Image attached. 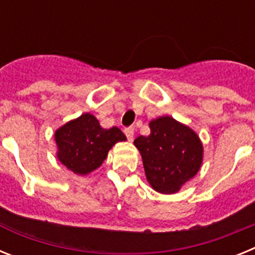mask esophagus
Instances as JSON below:
<instances>
[{
    "label": "esophagus",
    "instance_id": "obj_1",
    "mask_svg": "<svg viewBox=\"0 0 255 255\" xmlns=\"http://www.w3.org/2000/svg\"><path fill=\"white\" fill-rule=\"evenodd\" d=\"M124 132H125L126 138L129 139L130 141H131L132 139H134V128H131V126H129V128H125Z\"/></svg>",
    "mask_w": 255,
    "mask_h": 255
}]
</instances>
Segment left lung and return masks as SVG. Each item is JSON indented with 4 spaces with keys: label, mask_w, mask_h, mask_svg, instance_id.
<instances>
[{
    "label": "left lung",
    "mask_w": 255,
    "mask_h": 255,
    "mask_svg": "<svg viewBox=\"0 0 255 255\" xmlns=\"http://www.w3.org/2000/svg\"><path fill=\"white\" fill-rule=\"evenodd\" d=\"M149 136L134 140L152 188L162 194L176 193L194 177L203 159V147L190 128L164 116L150 121Z\"/></svg>",
    "instance_id": "left-lung-1"
}]
</instances>
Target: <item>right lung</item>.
<instances>
[{"label":"right lung","instance_id":"right-lung-1","mask_svg":"<svg viewBox=\"0 0 255 255\" xmlns=\"http://www.w3.org/2000/svg\"><path fill=\"white\" fill-rule=\"evenodd\" d=\"M55 139L58 159L73 172L87 175L100 167L112 145L126 136L119 128L102 129L93 115L84 114L60 128Z\"/></svg>","mask_w":255,"mask_h":255}]
</instances>
